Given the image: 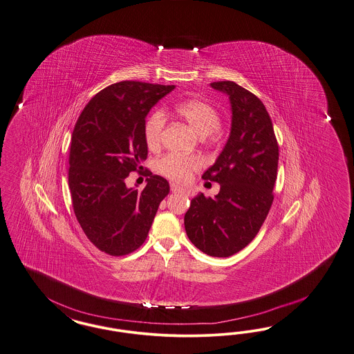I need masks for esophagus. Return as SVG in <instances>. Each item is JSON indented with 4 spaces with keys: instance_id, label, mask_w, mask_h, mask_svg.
I'll list each match as a JSON object with an SVG mask.
<instances>
[{
    "instance_id": "1",
    "label": "esophagus",
    "mask_w": 354,
    "mask_h": 354,
    "mask_svg": "<svg viewBox=\"0 0 354 354\" xmlns=\"http://www.w3.org/2000/svg\"><path fill=\"white\" fill-rule=\"evenodd\" d=\"M171 191L172 192H184V188L180 185H176L175 183H171Z\"/></svg>"
}]
</instances>
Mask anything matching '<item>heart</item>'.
<instances>
[{"instance_id":"1","label":"heart","mask_w":354,"mask_h":354,"mask_svg":"<svg viewBox=\"0 0 354 354\" xmlns=\"http://www.w3.org/2000/svg\"><path fill=\"white\" fill-rule=\"evenodd\" d=\"M175 112L200 137L214 133L220 125V112L214 106L201 99H188L180 102L175 106ZM165 125L166 118L162 111H156L145 122L144 136L150 150H157L160 147ZM200 166L201 160L195 156L179 154H167L156 163V169L159 174L176 182L185 180L194 171L200 169Z\"/></svg>"}]
</instances>
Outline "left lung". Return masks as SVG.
<instances>
[{"label": "left lung", "mask_w": 354, "mask_h": 354, "mask_svg": "<svg viewBox=\"0 0 354 354\" xmlns=\"http://www.w3.org/2000/svg\"><path fill=\"white\" fill-rule=\"evenodd\" d=\"M232 106L226 145L203 179L220 184L214 197L197 196L184 216L189 241L209 257L243 250L260 230L273 201L279 145L263 102L232 81L213 82Z\"/></svg>", "instance_id": "8db88e82"}]
</instances>
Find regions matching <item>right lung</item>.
Wrapping results in <instances>:
<instances>
[{
    "mask_svg": "<svg viewBox=\"0 0 354 354\" xmlns=\"http://www.w3.org/2000/svg\"><path fill=\"white\" fill-rule=\"evenodd\" d=\"M174 85L122 81L90 99L75 122L69 156L74 214L100 251L122 257L145 242L169 182L150 171L140 192L128 188L129 172L144 170L145 119Z\"/></svg>",
    "mask_w": 354,
    "mask_h": 354,
    "instance_id": "right-lung-1",
    "label": "right lung"
}]
</instances>
